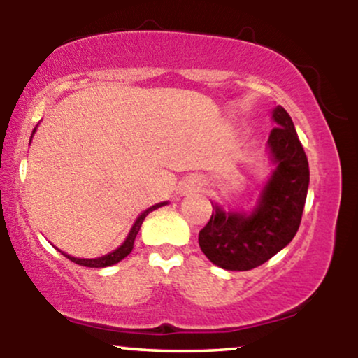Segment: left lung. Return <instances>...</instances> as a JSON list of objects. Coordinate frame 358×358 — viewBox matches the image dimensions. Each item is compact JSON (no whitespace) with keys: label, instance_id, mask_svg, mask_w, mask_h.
<instances>
[{"label":"left lung","instance_id":"obj_1","mask_svg":"<svg viewBox=\"0 0 358 358\" xmlns=\"http://www.w3.org/2000/svg\"><path fill=\"white\" fill-rule=\"evenodd\" d=\"M276 126L268 146L276 170L249 215L213 205L210 220L199 234L202 252L215 266L249 271L269 261L296 236L305 208L310 168L293 121L285 108L273 110Z\"/></svg>","mask_w":358,"mask_h":358}]
</instances>
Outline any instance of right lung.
I'll use <instances>...</instances> for the list:
<instances>
[{
  "mask_svg": "<svg viewBox=\"0 0 358 358\" xmlns=\"http://www.w3.org/2000/svg\"><path fill=\"white\" fill-rule=\"evenodd\" d=\"M34 133H35V131H34ZM163 205H165V202H163V203H156V205H153V207H150V208H148V210L143 212L141 215L138 217V220L134 222L133 229H131L129 236H127V239L124 241V244H122L121 248H117L116 250H114V252L108 254V256H102V257H97V259H77V257L69 256V254H64V252H62V254H64V256L67 257V259H71L72 262H76V264L85 266V268H108V266L116 264V262L122 261V259H124V257L127 256V254H129L131 250H133V248H134V239H136L139 229H141L143 220L146 219L148 213L156 210V208L163 207Z\"/></svg>",
  "mask_w": 358,
  "mask_h": 358,
  "instance_id": "1",
  "label": "right lung"
}]
</instances>
